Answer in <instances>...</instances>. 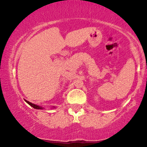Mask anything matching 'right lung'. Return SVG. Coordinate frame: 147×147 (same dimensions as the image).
<instances>
[{"label": "right lung", "instance_id": "add662e5", "mask_svg": "<svg viewBox=\"0 0 147 147\" xmlns=\"http://www.w3.org/2000/svg\"><path fill=\"white\" fill-rule=\"evenodd\" d=\"M25 102H27V103H28V104H29V105H31V107H34V109H44V107H41V106H40V105H38L34 104V103H32L29 102V101H27V100H25ZM52 108H53V109H54V108H56V107H55V106H53V107H52Z\"/></svg>", "mask_w": 147, "mask_h": 147}]
</instances>
